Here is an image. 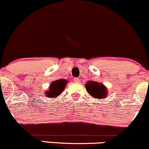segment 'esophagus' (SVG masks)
I'll list each match as a JSON object with an SVG mask.
<instances>
[{"label": "esophagus", "instance_id": "obj_1", "mask_svg": "<svg viewBox=\"0 0 149 149\" xmlns=\"http://www.w3.org/2000/svg\"><path fill=\"white\" fill-rule=\"evenodd\" d=\"M74 81L76 83H79V82H80V79L78 77L74 78Z\"/></svg>", "mask_w": 149, "mask_h": 149}]
</instances>
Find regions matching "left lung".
<instances>
[{
    "mask_svg": "<svg viewBox=\"0 0 149 149\" xmlns=\"http://www.w3.org/2000/svg\"><path fill=\"white\" fill-rule=\"evenodd\" d=\"M86 91L89 93L90 96L96 98H106L107 89L106 87L103 84L97 81H88L86 85Z\"/></svg>",
    "mask_w": 149,
    "mask_h": 149,
    "instance_id": "left-lung-1",
    "label": "left lung"
}]
</instances>
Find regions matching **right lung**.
Wrapping results in <instances>:
<instances>
[{
    "label": "right lung",
    "instance_id": "right-lung-1",
    "mask_svg": "<svg viewBox=\"0 0 149 149\" xmlns=\"http://www.w3.org/2000/svg\"><path fill=\"white\" fill-rule=\"evenodd\" d=\"M67 84H68V81L63 79H58L53 81L50 84L49 89L46 91V93H45L46 97L56 98L57 96L61 95V93L63 92Z\"/></svg>",
    "mask_w": 149,
    "mask_h": 149
}]
</instances>
